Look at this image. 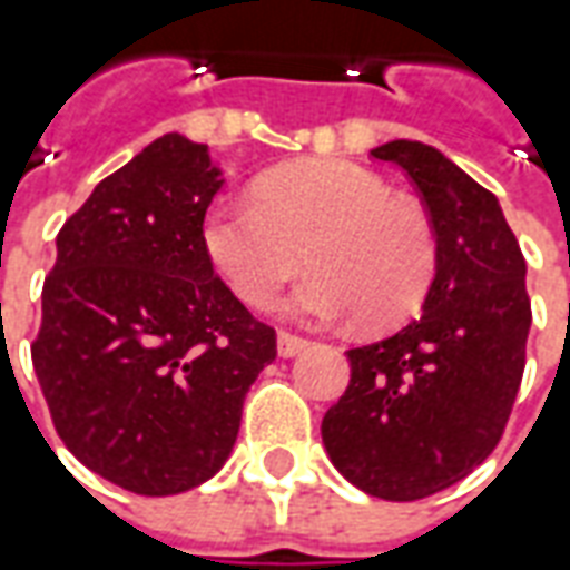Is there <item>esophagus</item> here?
I'll return each instance as SVG.
<instances>
[{
    "mask_svg": "<svg viewBox=\"0 0 570 570\" xmlns=\"http://www.w3.org/2000/svg\"><path fill=\"white\" fill-rule=\"evenodd\" d=\"M305 345H308V338H302V335L286 333V330L277 333V354H281V357H296Z\"/></svg>",
    "mask_w": 570,
    "mask_h": 570,
    "instance_id": "esophagus-1",
    "label": "esophagus"
}]
</instances>
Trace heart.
I'll use <instances>...</instances> for the list:
<instances>
[{
	"instance_id": "obj_1",
	"label": "heart",
	"mask_w": 570,
	"mask_h": 570,
	"mask_svg": "<svg viewBox=\"0 0 570 570\" xmlns=\"http://www.w3.org/2000/svg\"><path fill=\"white\" fill-rule=\"evenodd\" d=\"M204 249L247 305H268L308 253L317 274L286 308L311 321L360 311L370 326H394L424 302L436 274L428 210L338 158L262 176L259 204L216 207L204 219Z\"/></svg>"
}]
</instances>
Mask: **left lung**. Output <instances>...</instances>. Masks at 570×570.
Returning a JSON list of instances; mask_svg holds the SVG:
<instances>
[{"label": "left lung", "instance_id": "1", "mask_svg": "<svg viewBox=\"0 0 570 570\" xmlns=\"http://www.w3.org/2000/svg\"><path fill=\"white\" fill-rule=\"evenodd\" d=\"M406 170L436 232V274L400 333L351 347V382L323 415L335 470L382 501H421L479 466L501 440L525 370V259L498 198L440 149H372Z\"/></svg>", "mask_w": 570, "mask_h": 570}]
</instances>
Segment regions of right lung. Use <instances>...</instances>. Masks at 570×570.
<instances>
[{"instance_id":"1","label":"right lung","mask_w":570,"mask_h":570,"mask_svg":"<svg viewBox=\"0 0 570 570\" xmlns=\"http://www.w3.org/2000/svg\"><path fill=\"white\" fill-rule=\"evenodd\" d=\"M204 142L164 134L106 176L57 235L32 370L60 440L146 498L228 461L272 326L213 274L204 216L223 188Z\"/></svg>"}]
</instances>
